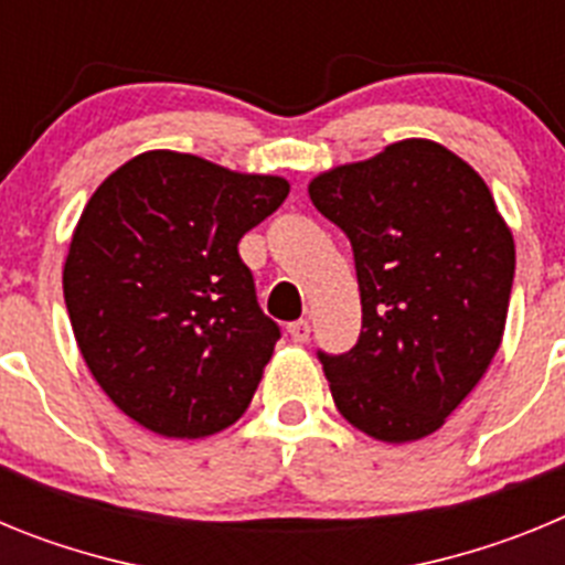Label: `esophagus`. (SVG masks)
Returning a JSON list of instances; mask_svg holds the SVG:
<instances>
[{
	"mask_svg": "<svg viewBox=\"0 0 565 565\" xmlns=\"http://www.w3.org/2000/svg\"><path fill=\"white\" fill-rule=\"evenodd\" d=\"M288 337H291L294 342H308V337H311L308 319H297V322H291V326H288Z\"/></svg>",
	"mask_w": 565,
	"mask_h": 565,
	"instance_id": "34e87169",
	"label": "esophagus"
}]
</instances>
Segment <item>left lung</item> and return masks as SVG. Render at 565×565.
I'll return each instance as SVG.
<instances>
[{
	"label": "left lung",
	"instance_id": "8db88e82",
	"mask_svg": "<svg viewBox=\"0 0 565 565\" xmlns=\"http://www.w3.org/2000/svg\"><path fill=\"white\" fill-rule=\"evenodd\" d=\"M353 246L362 333L319 353L337 411L384 444L430 436L501 348L515 239L481 174L427 138L308 183Z\"/></svg>",
	"mask_w": 565,
	"mask_h": 565
}]
</instances>
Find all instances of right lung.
<instances>
[{"label":"right lung","mask_w":565,"mask_h":565,"mask_svg":"<svg viewBox=\"0 0 565 565\" xmlns=\"http://www.w3.org/2000/svg\"><path fill=\"white\" fill-rule=\"evenodd\" d=\"M288 189L279 174L152 149L93 192L64 259V302L89 373L132 422L206 438L246 413L279 328L237 243Z\"/></svg>","instance_id":"right-lung-1"}]
</instances>
